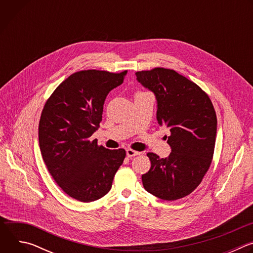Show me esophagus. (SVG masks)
I'll use <instances>...</instances> for the list:
<instances>
[{
    "label": "esophagus",
    "mask_w": 253,
    "mask_h": 253,
    "mask_svg": "<svg viewBox=\"0 0 253 253\" xmlns=\"http://www.w3.org/2000/svg\"><path fill=\"white\" fill-rule=\"evenodd\" d=\"M126 154H127V157L131 158V157H134V156L139 155L140 152L135 151V150H133V149H127V150H126Z\"/></svg>",
    "instance_id": "34e87169"
}]
</instances>
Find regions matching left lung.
I'll return each mask as SVG.
<instances>
[{
	"instance_id": "1",
	"label": "left lung",
	"mask_w": 253,
	"mask_h": 253,
	"mask_svg": "<svg viewBox=\"0 0 253 253\" xmlns=\"http://www.w3.org/2000/svg\"><path fill=\"white\" fill-rule=\"evenodd\" d=\"M137 81L157 100V121L170 130L171 153L149 152L151 167L142 175L144 188L168 201L189 195L208 171L215 146L217 118L208 95L194 82L165 68L136 72Z\"/></svg>"
}]
</instances>
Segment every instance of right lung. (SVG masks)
<instances>
[{
    "mask_svg": "<svg viewBox=\"0 0 253 253\" xmlns=\"http://www.w3.org/2000/svg\"><path fill=\"white\" fill-rule=\"evenodd\" d=\"M126 74L127 70L76 72L56 88L42 111L43 160L62 190L81 202L95 201L110 191L126 156L124 149H107L90 139L102 121L107 95L123 83Z\"/></svg>",
    "mask_w": 253,
    "mask_h": 253,
    "instance_id": "add662e5",
    "label": "right lung"
}]
</instances>
